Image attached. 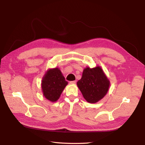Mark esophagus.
<instances>
[{
  "instance_id": "1",
  "label": "esophagus",
  "mask_w": 145,
  "mask_h": 145,
  "mask_svg": "<svg viewBox=\"0 0 145 145\" xmlns=\"http://www.w3.org/2000/svg\"><path fill=\"white\" fill-rule=\"evenodd\" d=\"M69 83H71V84H76V81H71V82H69Z\"/></svg>"
}]
</instances>
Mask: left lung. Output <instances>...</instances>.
<instances>
[{"label":"left lung","mask_w":145,"mask_h":145,"mask_svg":"<svg viewBox=\"0 0 145 145\" xmlns=\"http://www.w3.org/2000/svg\"><path fill=\"white\" fill-rule=\"evenodd\" d=\"M77 85L87 102L94 103L106 94L110 82L100 67H87L83 70L82 77Z\"/></svg>","instance_id":"8db88e82"}]
</instances>
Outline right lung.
Here are the masks:
<instances>
[{
    "instance_id": "right-lung-1",
    "label": "right lung",
    "mask_w": 145,
    "mask_h": 145,
    "mask_svg": "<svg viewBox=\"0 0 145 145\" xmlns=\"http://www.w3.org/2000/svg\"><path fill=\"white\" fill-rule=\"evenodd\" d=\"M67 85L68 82L58 68L50 69L42 78L43 94L51 102H56Z\"/></svg>"
}]
</instances>
